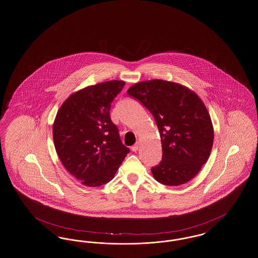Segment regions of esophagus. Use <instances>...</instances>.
<instances>
[{
	"instance_id": "34e87169",
	"label": "esophagus",
	"mask_w": 258,
	"mask_h": 258,
	"mask_svg": "<svg viewBox=\"0 0 258 258\" xmlns=\"http://www.w3.org/2000/svg\"><path fill=\"white\" fill-rule=\"evenodd\" d=\"M138 148H139V144H138V143H136V144L132 147V151L134 152V153H136V152L138 151Z\"/></svg>"
}]
</instances>
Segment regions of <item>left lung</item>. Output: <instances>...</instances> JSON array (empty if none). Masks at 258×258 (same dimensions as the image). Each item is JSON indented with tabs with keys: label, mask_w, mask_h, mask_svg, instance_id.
I'll use <instances>...</instances> for the list:
<instances>
[{
	"label": "left lung",
	"mask_w": 258,
	"mask_h": 258,
	"mask_svg": "<svg viewBox=\"0 0 258 258\" xmlns=\"http://www.w3.org/2000/svg\"><path fill=\"white\" fill-rule=\"evenodd\" d=\"M127 94L153 114L162 144V160L152 168L159 183L181 185L207 161L214 131L205 103L179 83L153 80L136 83Z\"/></svg>",
	"instance_id": "left-lung-1"
}]
</instances>
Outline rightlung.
Listing matches in <instances>:
<instances>
[{
  "mask_svg": "<svg viewBox=\"0 0 258 258\" xmlns=\"http://www.w3.org/2000/svg\"><path fill=\"white\" fill-rule=\"evenodd\" d=\"M124 84L110 81L87 86L72 94L55 116L52 135L56 154L83 185L110 181L130 153L109 115L111 103Z\"/></svg>",
  "mask_w": 258,
  "mask_h": 258,
  "instance_id": "right-lung-1",
  "label": "right lung"
}]
</instances>
